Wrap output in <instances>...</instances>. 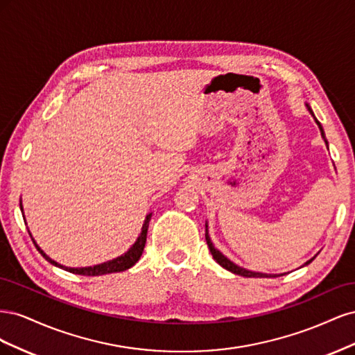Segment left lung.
Instances as JSON below:
<instances>
[{
  "label": "left lung",
  "instance_id": "obj_1",
  "mask_svg": "<svg viewBox=\"0 0 355 355\" xmlns=\"http://www.w3.org/2000/svg\"><path fill=\"white\" fill-rule=\"evenodd\" d=\"M306 108H308L309 114L314 116V120H315V123H317V125H318V128H320V132H321V136H323L324 142H326V145H327V141H326V136H324L323 127H321L320 121H318L317 118H315V115H314L313 110H311V106H309L308 103H306ZM206 241H207V245H209V249H210V253H211V256H213V259L216 261L222 268H225V270H228V271H231V272H234V274L241 275V277H256V278H262V277H280V275H283V274H263V272H253V271L245 270V268H241V266H239V265H235L234 262H231L227 256H223L218 249H214V245H213V243H211V240H210L209 231H207V223H206ZM314 259H315V256L313 257V259H309L308 262H305V265L311 263V262H313Z\"/></svg>",
  "mask_w": 355,
  "mask_h": 355
}]
</instances>
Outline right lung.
I'll return each instance as SVG.
<instances>
[{"label":"right lung","mask_w":355,"mask_h":355,"mask_svg":"<svg viewBox=\"0 0 355 355\" xmlns=\"http://www.w3.org/2000/svg\"><path fill=\"white\" fill-rule=\"evenodd\" d=\"M20 210H22V202H20ZM151 216H153V213L146 214V219H145V222H144V227H142L141 235H139L137 240L135 241V244H133V245L130 247V249H128L124 254L115 257V259H112V261L103 262V263L94 265V266H85V268H68V266H63V265L55 262L53 259H50V257L40 249V245L35 243V240L32 239L31 232H29V235H31L32 241H34V244H35V247H37V250H38V252L42 254V257H44L46 261H49L51 265L59 266V268H62V270H67V271H69V272H72V274H78V275H89V277L105 275V274H112V272L125 271V270H128V268H132L139 259H141L142 252H144V247H145V243H146V234H148V227H149V220H151ZM24 219H25V218H24Z\"/></svg>","instance_id":"obj_1"}]
</instances>
